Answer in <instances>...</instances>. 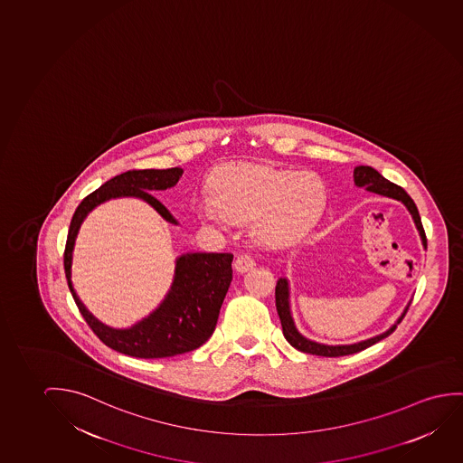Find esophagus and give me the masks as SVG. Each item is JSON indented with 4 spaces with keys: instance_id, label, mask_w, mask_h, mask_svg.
I'll return each instance as SVG.
<instances>
[{
    "instance_id": "34e87169",
    "label": "esophagus",
    "mask_w": 463,
    "mask_h": 463,
    "mask_svg": "<svg viewBox=\"0 0 463 463\" xmlns=\"http://www.w3.org/2000/svg\"><path fill=\"white\" fill-rule=\"evenodd\" d=\"M255 264L256 261L253 256L249 255V253H241V255L235 258L234 268L237 272H247V270L253 268Z\"/></svg>"
}]
</instances>
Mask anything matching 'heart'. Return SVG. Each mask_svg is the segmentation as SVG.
<instances>
[{"mask_svg":"<svg viewBox=\"0 0 463 463\" xmlns=\"http://www.w3.org/2000/svg\"><path fill=\"white\" fill-rule=\"evenodd\" d=\"M325 202L326 186L314 172L235 162L214 172L197 208L208 220L251 222L264 243L289 245L316 226Z\"/></svg>","mask_w":463,"mask_h":463,"instance_id":"heart-1","label":"heart"}]
</instances>
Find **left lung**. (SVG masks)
Returning <instances> with one entry per match:
<instances>
[{"label":"left lung","mask_w":463,"mask_h":463,"mask_svg":"<svg viewBox=\"0 0 463 463\" xmlns=\"http://www.w3.org/2000/svg\"><path fill=\"white\" fill-rule=\"evenodd\" d=\"M354 181H355L358 188H366L369 193H374V194L385 195V197H392L396 201L402 202L406 208L409 210V213L412 214V220L416 222L417 231L420 234L422 239L423 247L427 249V237H425V231H423L422 222H420V214L417 210L416 203L409 197L408 193L398 186L395 183L383 178V175L379 174L377 170L368 165H360L355 167L354 170ZM411 304V302H409ZM409 304L404 308L402 317L396 320L395 325H392L385 333L383 335H374L371 339L366 341L356 342V344H350V345H325V344H318V342L308 341L304 335L296 329L295 322H293V317H291V310H289V288L288 280L287 279H279L277 287H275V306H277V312L280 317V322H282L283 335L285 339L295 347V349L301 350L304 354H310V355L318 356H344L352 355L356 352H362V350L368 349L371 345H374L375 342L383 341L387 335H392L395 331L396 326L400 325L406 312H408Z\"/></svg>","instance_id":"8db88e82"}]
</instances>
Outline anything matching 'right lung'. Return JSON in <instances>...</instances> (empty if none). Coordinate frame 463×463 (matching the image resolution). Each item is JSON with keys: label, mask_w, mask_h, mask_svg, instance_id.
I'll list each match as a JSON object with an SVG mask.
<instances>
[{"label": "right lung", "mask_w": 463, "mask_h": 463, "mask_svg": "<svg viewBox=\"0 0 463 463\" xmlns=\"http://www.w3.org/2000/svg\"><path fill=\"white\" fill-rule=\"evenodd\" d=\"M183 168L167 170H128L114 176L84 197L74 212L63 264L68 288L80 308V316L109 349L135 358H167L199 349L213 335L220 308L232 280L231 253H186L176 258L174 282L165 299L141 322L128 329L109 328L99 322L80 302L71 283V261L74 241L80 224L97 205L116 197H138L147 202L165 222L178 224L167 208L151 194V191L174 188Z\"/></svg>", "instance_id": "obj_1"}]
</instances>
